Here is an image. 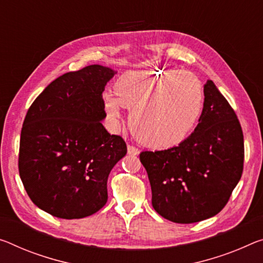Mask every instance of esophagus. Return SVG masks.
<instances>
[{
	"label": "esophagus",
	"mask_w": 263,
	"mask_h": 263,
	"mask_svg": "<svg viewBox=\"0 0 263 263\" xmlns=\"http://www.w3.org/2000/svg\"><path fill=\"white\" fill-rule=\"evenodd\" d=\"M127 153L131 154V156H137V154H139V149L135 146H132V145H128Z\"/></svg>",
	"instance_id": "obj_1"
}]
</instances>
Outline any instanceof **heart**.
Segmentation results:
<instances>
[{
	"mask_svg": "<svg viewBox=\"0 0 263 263\" xmlns=\"http://www.w3.org/2000/svg\"><path fill=\"white\" fill-rule=\"evenodd\" d=\"M123 107L131 110L132 131L156 149L177 146L193 130L203 107V87L184 70L127 71L117 79L114 93L104 95L109 122L119 127Z\"/></svg>",
	"mask_w": 263,
	"mask_h": 263,
	"instance_id": "obj_1",
	"label": "heart"
}]
</instances>
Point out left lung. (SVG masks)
I'll list each match as a JSON object with an SVG mask.
<instances>
[{
  "label": "left lung",
  "mask_w": 263,
  "mask_h": 263,
  "mask_svg": "<svg viewBox=\"0 0 263 263\" xmlns=\"http://www.w3.org/2000/svg\"><path fill=\"white\" fill-rule=\"evenodd\" d=\"M194 132L178 146L144 151L140 161L162 218L193 223L219 213L242 176L243 133L234 110L212 81Z\"/></svg>",
  "instance_id": "1"
}]
</instances>
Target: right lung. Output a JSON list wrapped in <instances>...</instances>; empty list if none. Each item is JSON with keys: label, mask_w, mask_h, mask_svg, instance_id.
I'll return each mask as SVG.
<instances>
[{"label": "right lung", "mask_w": 263, "mask_h": 263, "mask_svg": "<svg viewBox=\"0 0 263 263\" xmlns=\"http://www.w3.org/2000/svg\"><path fill=\"white\" fill-rule=\"evenodd\" d=\"M93 64L56 78L27 112L18 171L29 198L61 219L92 215L107 201V178L126 154L120 136L103 126V91L115 76Z\"/></svg>", "instance_id": "add662e5"}]
</instances>
